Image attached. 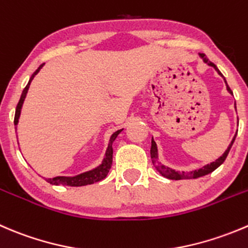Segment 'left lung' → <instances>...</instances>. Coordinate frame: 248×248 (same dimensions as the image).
<instances>
[{"label": "left lung", "instance_id": "8db88e82", "mask_svg": "<svg viewBox=\"0 0 248 248\" xmlns=\"http://www.w3.org/2000/svg\"><path fill=\"white\" fill-rule=\"evenodd\" d=\"M200 55H201V58H202L203 62H205V63H207L208 65L213 66V68H215L216 70L218 71V74H219V75H222V74H220V71L217 69V66H216L215 64L212 63V62H210V60H208V58L206 57V55L203 54V53H202V54H200ZM224 80H225V78H224ZM225 83H227V82H225ZM227 90L229 91V92L232 94V90H230V87H229V86H228V85H227ZM235 137H236V136H235ZM235 137H234V139H232V143H230V145L228 146L227 150H225V153L223 154V155L220 156L219 158H217V160H216V161H213V162L210 163V165L203 166V167L200 168V170H191V172H177V170H170V168L165 167V166H157V167H156V168H157L158 172H160L161 174L163 175V177L168 178V179H174V180H179V179H194V178L203 177V175H206V174H208V173L213 172V170H215L216 168H218L220 165H222L223 162H224L225 158H227V156H228V154H229L230 149H232V143H234ZM150 155H151V158H153V160H154V162H155V158H157V148H156V143H155V141H154V139H151Z\"/></svg>", "mask_w": 248, "mask_h": 248}]
</instances>
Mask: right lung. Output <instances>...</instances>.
I'll return each mask as SVG.
<instances>
[{
    "mask_svg": "<svg viewBox=\"0 0 248 248\" xmlns=\"http://www.w3.org/2000/svg\"><path fill=\"white\" fill-rule=\"evenodd\" d=\"M42 66H43V64H41V65L38 66L37 70H36L35 73L32 74V76H31V78H30V81H29V83H28V85H26V87L24 88L23 93H21V97H20V99H19V103H18V105H16V116H14V124H18L19 116H20V110H21V107H23L24 99H25V97H26V93H28L29 86H30V83H31V81H32V78H35V75L38 73V71L41 70V68H42ZM121 131H122V129H119V131H116L111 136V138H110L109 146H108L107 153H105L104 160H103L102 165L98 166L97 168H94V170H88V172L81 173V174L75 175V177L48 178L47 182L50 183V184H55V185L82 186V185L93 184V183L99 182V180L104 179V178L108 175V173H109L110 168H111V165H112V143H114V140H115V139H116V137L119 136L120 132H121Z\"/></svg>",
    "mask_w": 248,
    "mask_h": 248,
    "instance_id": "obj_1",
    "label": "right lung"
}]
</instances>
